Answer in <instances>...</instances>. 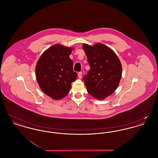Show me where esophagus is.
<instances>
[{"instance_id": "34e87169", "label": "esophagus", "mask_w": 158, "mask_h": 158, "mask_svg": "<svg viewBox=\"0 0 158 158\" xmlns=\"http://www.w3.org/2000/svg\"><path fill=\"white\" fill-rule=\"evenodd\" d=\"M82 72H79L78 73V77L79 79L82 78Z\"/></svg>"}]
</instances>
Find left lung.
<instances>
[{"instance_id": "obj_1", "label": "left lung", "mask_w": 158, "mask_h": 158, "mask_svg": "<svg viewBox=\"0 0 158 158\" xmlns=\"http://www.w3.org/2000/svg\"><path fill=\"white\" fill-rule=\"evenodd\" d=\"M90 69L83 77L88 92L93 97L102 100L111 95L119 85L122 66L112 49L102 43L92 46L83 44Z\"/></svg>"}]
</instances>
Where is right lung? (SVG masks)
Wrapping results in <instances>:
<instances>
[{
  "label": "right lung",
  "instance_id": "add662e5",
  "mask_svg": "<svg viewBox=\"0 0 158 158\" xmlns=\"http://www.w3.org/2000/svg\"><path fill=\"white\" fill-rule=\"evenodd\" d=\"M73 49L57 44L46 50L38 60L35 67L38 83L45 95L53 99L65 97L71 89V83L77 78L73 61L69 57Z\"/></svg>",
  "mask_w": 158,
  "mask_h": 158
}]
</instances>
